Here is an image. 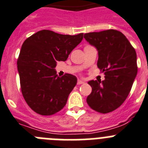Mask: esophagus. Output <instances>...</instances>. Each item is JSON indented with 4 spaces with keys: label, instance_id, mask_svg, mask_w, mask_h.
Returning a JSON list of instances; mask_svg holds the SVG:
<instances>
[{
    "label": "esophagus",
    "instance_id": "esophagus-1",
    "mask_svg": "<svg viewBox=\"0 0 148 148\" xmlns=\"http://www.w3.org/2000/svg\"><path fill=\"white\" fill-rule=\"evenodd\" d=\"M84 81H83V80H77V84L78 85H80V84H84Z\"/></svg>",
    "mask_w": 148,
    "mask_h": 148
}]
</instances>
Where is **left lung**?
Returning <instances> with one entry per match:
<instances>
[{
  "label": "left lung",
  "instance_id": "8db88e82",
  "mask_svg": "<svg viewBox=\"0 0 148 148\" xmlns=\"http://www.w3.org/2000/svg\"><path fill=\"white\" fill-rule=\"evenodd\" d=\"M84 37L97 49V67L105 74L103 81H89L92 92L86 102L98 112H111L130 93L138 72L136 51L125 35L116 29L85 33Z\"/></svg>",
  "mask_w": 148,
  "mask_h": 148
}]
</instances>
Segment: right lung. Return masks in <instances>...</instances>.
Instances as JSON below:
<instances>
[{"label": "right lung", "mask_w": 148, "mask_h": 148, "mask_svg": "<svg viewBox=\"0 0 148 148\" xmlns=\"http://www.w3.org/2000/svg\"><path fill=\"white\" fill-rule=\"evenodd\" d=\"M84 33L70 36L39 31L24 41L17 60L20 87L25 101L36 113L51 116L62 110L77 79L58 77L57 62H64L82 41Z\"/></svg>", "instance_id": "obj_1"}]
</instances>
